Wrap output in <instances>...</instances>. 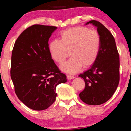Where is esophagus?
<instances>
[{"mask_svg": "<svg viewBox=\"0 0 131 131\" xmlns=\"http://www.w3.org/2000/svg\"><path fill=\"white\" fill-rule=\"evenodd\" d=\"M67 79L70 80V79H74V77L73 76H71V75H67Z\"/></svg>", "mask_w": 131, "mask_h": 131, "instance_id": "esophagus-1", "label": "esophagus"}]
</instances>
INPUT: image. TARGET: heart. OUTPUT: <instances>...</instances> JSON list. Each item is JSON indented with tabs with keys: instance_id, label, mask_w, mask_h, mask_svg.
Listing matches in <instances>:
<instances>
[{
	"instance_id": "1",
	"label": "heart",
	"mask_w": 131,
	"mask_h": 131,
	"mask_svg": "<svg viewBox=\"0 0 131 131\" xmlns=\"http://www.w3.org/2000/svg\"><path fill=\"white\" fill-rule=\"evenodd\" d=\"M101 37L95 30L85 27H76L60 33V40L53 39L49 43L48 50L52 58L62 64L70 54L71 57L61 66L64 72L75 73L82 66L88 67L95 62L99 55Z\"/></svg>"
}]
</instances>
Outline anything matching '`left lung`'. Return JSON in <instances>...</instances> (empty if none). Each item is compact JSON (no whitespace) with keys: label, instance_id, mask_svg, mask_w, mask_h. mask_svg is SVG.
<instances>
[{"label":"left lung","instance_id":"obj_1","mask_svg":"<svg viewBox=\"0 0 131 131\" xmlns=\"http://www.w3.org/2000/svg\"><path fill=\"white\" fill-rule=\"evenodd\" d=\"M96 27L101 37V46L95 62L87 71L79 75L85 82L79 97L89 105H100L113 96L120 80V61L116 42L112 34L101 23L91 20L86 24Z\"/></svg>","mask_w":131,"mask_h":131}]
</instances>
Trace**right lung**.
Returning a JSON list of instances; mask_svg holds the SVG:
<instances>
[{
	"label": "right lung",
	"mask_w": 131,
	"mask_h": 131,
	"mask_svg": "<svg viewBox=\"0 0 131 131\" xmlns=\"http://www.w3.org/2000/svg\"><path fill=\"white\" fill-rule=\"evenodd\" d=\"M57 27L35 24L26 28L14 44L10 78L18 98L34 110L48 108L55 101L57 86L67 82L48 50Z\"/></svg>",
	"instance_id": "right-lung-1"
}]
</instances>
